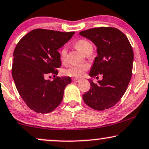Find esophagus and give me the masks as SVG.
<instances>
[{"mask_svg":"<svg viewBox=\"0 0 149 149\" xmlns=\"http://www.w3.org/2000/svg\"><path fill=\"white\" fill-rule=\"evenodd\" d=\"M80 81V79L79 78H73V82H79Z\"/></svg>","mask_w":149,"mask_h":149,"instance_id":"esophagus-1","label":"esophagus"}]
</instances>
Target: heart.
Returning a JSON list of instances; mask_svg holds the SVG:
<instances>
[{
  "label": "heart",
  "mask_w": 149,
  "mask_h": 149,
  "mask_svg": "<svg viewBox=\"0 0 149 149\" xmlns=\"http://www.w3.org/2000/svg\"><path fill=\"white\" fill-rule=\"evenodd\" d=\"M76 48L81 51L82 53H85L89 50L92 49V45L89 41L86 39H81L78 40L76 42ZM67 48L64 46L61 49L60 52V60L62 61H64L67 57ZM89 67L86 64H82V65H73L70 66L68 69L64 70V74L67 76H71V77H81L83 76L84 73L88 69Z\"/></svg>",
  "instance_id": "b5f03b06"
}]
</instances>
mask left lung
<instances>
[{"mask_svg":"<svg viewBox=\"0 0 149 149\" xmlns=\"http://www.w3.org/2000/svg\"><path fill=\"white\" fill-rule=\"evenodd\" d=\"M80 35L96 46L95 58L89 76H103V80L90 81V89L83 94L85 103L96 110H105L117 103L126 92L131 79L133 51L127 37L112 27H98L83 30Z\"/></svg>","mask_w":149,"mask_h":149,"instance_id":"1","label":"left lung"}]
</instances>
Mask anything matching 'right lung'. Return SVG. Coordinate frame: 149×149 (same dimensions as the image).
Returning <instances> with one entry per match:
<instances>
[{
  "label": "right lung",
  "instance_id": "1",
  "mask_svg": "<svg viewBox=\"0 0 149 149\" xmlns=\"http://www.w3.org/2000/svg\"><path fill=\"white\" fill-rule=\"evenodd\" d=\"M75 32L35 29L20 39L14 48L12 75L18 92L28 107L37 113H49L62 101L70 77L56 76L60 53ZM53 74V80L45 77Z\"/></svg>",
  "mask_w": 149,
  "mask_h": 149
}]
</instances>
